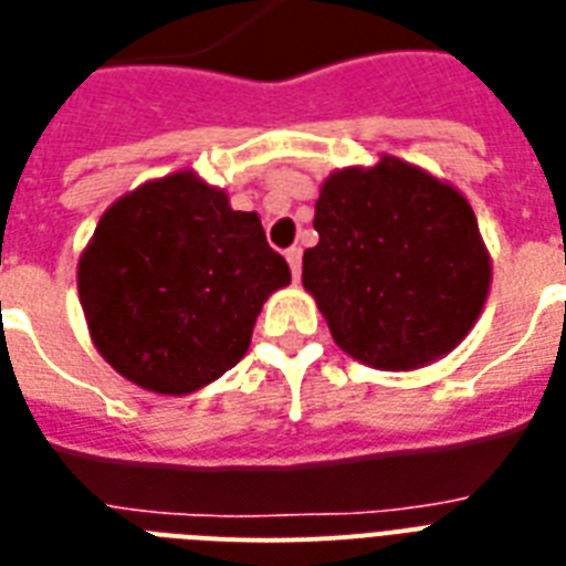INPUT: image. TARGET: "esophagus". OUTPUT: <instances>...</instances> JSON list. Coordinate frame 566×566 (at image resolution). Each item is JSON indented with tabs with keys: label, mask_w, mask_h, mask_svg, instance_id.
Masks as SVG:
<instances>
[{
	"label": "esophagus",
	"mask_w": 566,
	"mask_h": 566,
	"mask_svg": "<svg viewBox=\"0 0 566 566\" xmlns=\"http://www.w3.org/2000/svg\"><path fill=\"white\" fill-rule=\"evenodd\" d=\"M286 260H289V269H292V277H301V262H304V251L301 248H289L286 251Z\"/></svg>",
	"instance_id": "1"
}]
</instances>
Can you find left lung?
<instances>
[{"label": "left lung", "instance_id": "1", "mask_svg": "<svg viewBox=\"0 0 566 566\" xmlns=\"http://www.w3.org/2000/svg\"><path fill=\"white\" fill-rule=\"evenodd\" d=\"M318 245L304 286L336 345L370 368L411 370L450 354L476 324L491 260L459 189L379 157L333 171L315 201Z\"/></svg>", "mask_w": 566, "mask_h": 566}]
</instances>
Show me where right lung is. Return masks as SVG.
Wrapping results in <instances>:
<instances>
[{"label": "right lung", "instance_id": "1", "mask_svg": "<svg viewBox=\"0 0 566 566\" xmlns=\"http://www.w3.org/2000/svg\"><path fill=\"white\" fill-rule=\"evenodd\" d=\"M289 283L260 216L230 210L192 171L119 198L78 262L98 354L157 395H187L233 368L265 297Z\"/></svg>", "mask_w": 566, "mask_h": 566}]
</instances>
